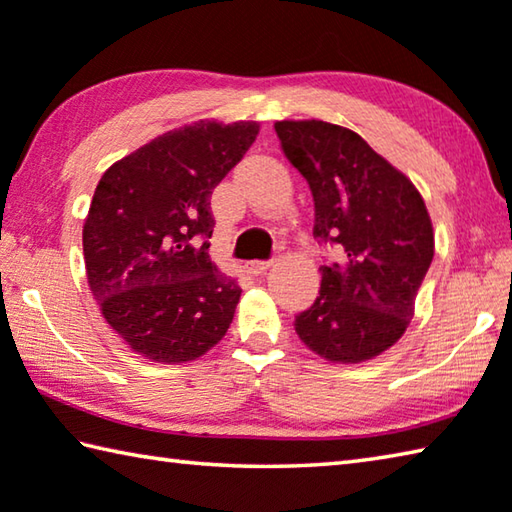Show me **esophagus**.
Listing matches in <instances>:
<instances>
[{
	"mask_svg": "<svg viewBox=\"0 0 512 512\" xmlns=\"http://www.w3.org/2000/svg\"><path fill=\"white\" fill-rule=\"evenodd\" d=\"M273 262H264V259H253V262H246V271L253 273V275H262L264 271L271 268Z\"/></svg>",
	"mask_w": 512,
	"mask_h": 512,
	"instance_id": "1",
	"label": "esophagus"
}]
</instances>
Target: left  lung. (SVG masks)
<instances>
[{
  "mask_svg": "<svg viewBox=\"0 0 512 512\" xmlns=\"http://www.w3.org/2000/svg\"><path fill=\"white\" fill-rule=\"evenodd\" d=\"M284 156L309 183L313 235L345 250L320 266V295L295 333L324 360L365 362L398 342L434 257L425 201L403 172L347 127L277 120Z\"/></svg>",
  "mask_w": 512,
  "mask_h": 512,
  "instance_id": "1",
  "label": "left lung"
}]
</instances>
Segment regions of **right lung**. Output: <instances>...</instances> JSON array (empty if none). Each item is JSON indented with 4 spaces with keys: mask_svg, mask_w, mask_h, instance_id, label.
I'll use <instances>...</instances> for the list:
<instances>
[{
    "mask_svg": "<svg viewBox=\"0 0 512 512\" xmlns=\"http://www.w3.org/2000/svg\"><path fill=\"white\" fill-rule=\"evenodd\" d=\"M259 125L217 120L172 129L114 163L82 228L91 293L111 329L163 365L197 360L226 336L241 288L208 255L212 190Z\"/></svg>",
    "mask_w": 512,
    "mask_h": 512,
    "instance_id": "add662e5",
    "label": "right lung"
}]
</instances>
